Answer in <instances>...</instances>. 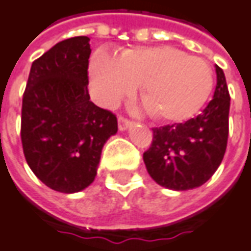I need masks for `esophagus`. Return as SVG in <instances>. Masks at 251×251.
<instances>
[{
  "label": "esophagus",
  "mask_w": 251,
  "mask_h": 251,
  "mask_svg": "<svg viewBox=\"0 0 251 251\" xmlns=\"http://www.w3.org/2000/svg\"><path fill=\"white\" fill-rule=\"evenodd\" d=\"M117 122H119V129H120V131L127 129L129 126H131V122H129L128 119H126V117H123V116H119Z\"/></svg>",
  "instance_id": "1"
}]
</instances>
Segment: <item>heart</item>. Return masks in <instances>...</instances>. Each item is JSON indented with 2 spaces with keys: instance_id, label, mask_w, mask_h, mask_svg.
Masks as SVG:
<instances>
[{
  "instance_id": "1",
  "label": "heart",
  "mask_w": 251,
  "mask_h": 251,
  "mask_svg": "<svg viewBox=\"0 0 251 251\" xmlns=\"http://www.w3.org/2000/svg\"><path fill=\"white\" fill-rule=\"evenodd\" d=\"M96 100L113 106L141 84L149 113L164 123H180L197 115L213 89V71L203 58L174 46H139L122 58L98 49L90 63Z\"/></svg>"
}]
</instances>
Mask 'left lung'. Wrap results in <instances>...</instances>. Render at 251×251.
I'll return each mask as SVG.
<instances>
[{
    "label": "left lung",
    "instance_id": "left-lung-1",
    "mask_svg": "<svg viewBox=\"0 0 251 251\" xmlns=\"http://www.w3.org/2000/svg\"><path fill=\"white\" fill-rule=\"evenodd\" d=\"M213 100L201 115L186 123L153 128V141L143 153L149 175L162 187L190 190L212 177L223 161L228 141L229 93L226 76L216 67Z\"/></svg>",
    "mask_w": 251,
    "mask_h": 251
}]
</instances>
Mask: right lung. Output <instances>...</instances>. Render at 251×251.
<instances>
[{"instance_id": "right-lung-1", "label": "right lung", "mask_w": 251, "mask_h": 251, "mask_svg": "<svg viewBox=\"0 0 251 251\" xmlns=\"http://www.w3.org/2000/svg\"><path fill=\"white\" fill-rule=\"evenodd\" d=\"M89 42L74 36L36 58L22 103L25 161L42 183L65 194L94 181L103 145L117 132L116 115L90 101Z\"/></svg>"}]
</instances>
